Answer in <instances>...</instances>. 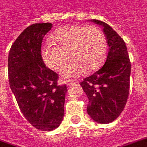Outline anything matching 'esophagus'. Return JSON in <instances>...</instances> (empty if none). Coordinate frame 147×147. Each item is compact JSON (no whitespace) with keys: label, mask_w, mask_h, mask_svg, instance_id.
Instances as JSON below:
<instances>
[{"label":"esophagus","mask_w":147,"mask_h":147,"mask_svg":"<svg viewBox=\"0 0 147 147\" xmlns=\"http://www.w3.org/2000/svg\"><path fill=\"white\" fill-rule=\"evenodd\" d=\"M76 84V81H67V86L69 87H71L73 86L74 84Z\"/></svg>","instance_id":"esophagus-1"}]
</instances>
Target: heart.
Masks as SVG:
<instances>
[{"mask_svg":"<svg viewBox=\"0 0 147 147\" xmlns=\"http://www.w3.org/2000/svg\"><path fill=\"white\" fill-rule=\"evenodd\" d=\"M51 39L55 44H46L41 50L43 61L50 69L60 70L70 57L74 61L63 69V78H77L98 69L104 63L107 45L101 29L86 25L62 26Z\"/></svg>","mask_w":147,"mask_h":147,"instance_id":"obj_1","label":"heart"}]
</instances>
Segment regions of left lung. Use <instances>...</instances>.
Here are the masks:
<instances>
[{
  "label": "left lung",
  "mask_w": 147,
  "mask_h": 147,
  "mask_svg": "<svg viewBox=\"0 0 147 147\" xmlns=\"http://www.w3.org/2000/svg\"><path fill=\"white\" fill-rule=\"evenodd\" d=\"M91 21L102 26L109 51L104 65L80 85L88 98V115L98 123L108 124L117 118L128 100L131 63L125 41L116 31L104 22Z\"/></svg>",
  "instance_id": "1"
}]
</instances>
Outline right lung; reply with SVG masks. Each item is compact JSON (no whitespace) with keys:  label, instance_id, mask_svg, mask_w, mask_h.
I'll return each mask as SVG.
<instances>
[{"label":"right lung","instance_id":"add662e5","mask_svg":"<svg viewBox=\"0 0 147 147\" xmlns=\"http://www.w3.org/2000/svg\"><path fill=\"white\" fill-rule=\"evenodd\" d=\"M52 27L50 22L26 28L8 54L9 84L21 112L38 130L49 131L60 125L64 116L66 85H59V76L45 65L41 43Z\"/></svg>","mask_w":147,"mask_h":147}]
</instances>
